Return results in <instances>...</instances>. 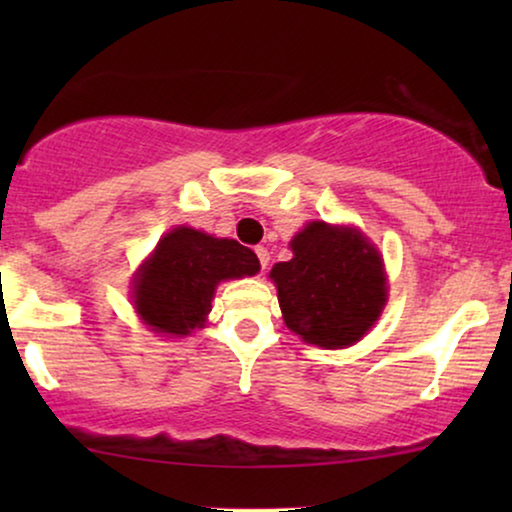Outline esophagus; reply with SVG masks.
Masks as SVG:
<instances>
[{
	"mask_svg": "<svg viewBox=\"0 0 512 512\" xmlns=\"http://www.w3.org/2000/svg\"><path fill=\"white\" fill-rule=\"evenodd\" d=\"M256 256H258V263H261V268H263V270L268 268V263H270L268 249H265V247H256Z\"/></svg>",
	"mask_w": 512,
	"mask_h": 512,
	"instance_id": "1",
	"label": "esophagus"
}]
</instances>
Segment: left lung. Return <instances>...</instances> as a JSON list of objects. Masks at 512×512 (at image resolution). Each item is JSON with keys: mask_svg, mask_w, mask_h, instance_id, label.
I'll list each match as a JSON object with an SVG mask.
<instances>
[{"mask_svg": "<svg viewBox=\"0 0 512 512\" xmlns=\"http://www.w3.org/2000/svg\"><path fill=\"white\" fill-rule=\"evenodd\" d=\"M291 261L272 265L284 324L310 345L359 342L387 305L382 256L359 228L312 221L291 240Z\"/></svg>", "mask_w": 512, "mask_h": 512, "instance_id": "1", "label": "left lung"}]
</instances>
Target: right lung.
<instances>
[{"mask_svg": "<svg viewBox=\"0 0 512 512\" xmlns=\"http://www.w3.org/2000/svg\"><path fill=\"white\" fill-rule=\"evenodd\" d=\"M261 270L256 254L237 240L195 228H172L132 279V303L153 333L188 335L202 328L216 286Z\"/></svg>", "mask_w": 512, "mask_h": 512, "instance_id": "obj_1", "label": "right lung"}]
</instances>
